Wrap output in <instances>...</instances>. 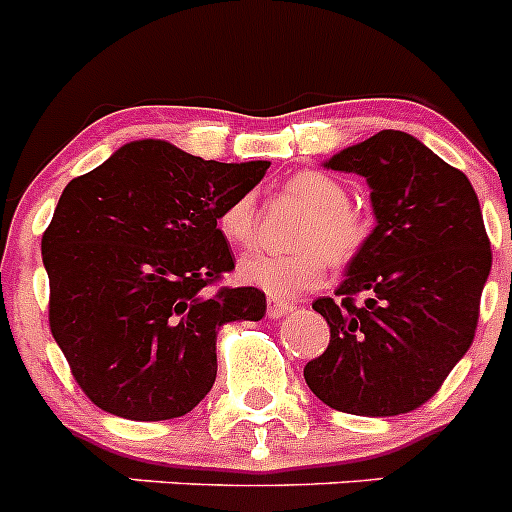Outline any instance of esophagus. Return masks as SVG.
<instances>
[{
  "mask_svg": "<svg viewBox=\"0 0 512 512\" xmlns=\"http://www.w3.org/2000/svg\"><path fill=\"white\" fill-rule=\"evenodd\" d=\"M292 302H284V300H277V297H269V302H266V310H269L271 318H282V315H287V312H292Z\"/></svg>",
  "mask_w": 512,
  "mask_h": 512,
  "instance_id": "34e87169",
  "label": "esophagus"
}]
</instances>
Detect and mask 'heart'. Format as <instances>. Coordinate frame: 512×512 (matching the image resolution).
Wrapping results in <instances>:
<instances>
[{"instance_id":"heart-1","label":"heart","mask_w":512,"mask_h":512,"mask_svg":"<svg viewBox=\"0 0 512 512\" xmlns=\"http://www.w3.org/2000/svg\"><path fill=\"white\" fill-rule=\"evenodd\" d=\"M284 194L307 207L297 225L295 251H248L238 264L248 284L266 289L274 297H297L320 287L328 277V261L348 266L364 253L372 238V220L351 205L346 182L328 171L305 169L284 182ZM220 233L233 246H248L256 238V202L241 194L217 217Z\"/></svg>"}]
</instances>
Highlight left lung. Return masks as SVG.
<instances>
[{
  "label": "left lung",
  "instance_id": "1",
  "mask_svg": "<svg viewBox=\"0 0 512 512\" xmlns=\"http://www.w3.org/2000/svg\"><path fill=\"white\" fill-rule=\"evenodd\" d=\"M325 166L364 176L377 228L336 300L312 302L330 343L307 361L305 382L341 413H410L441 390L474 341L492 266L477 194L400 130H382Z\"/></svg>",
  "mask_w": 512,
  "mask_h": 512
}]
</instances>
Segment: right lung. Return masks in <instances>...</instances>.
Wrapping results in <instances>:
<instances>
[{
    "label": "right lung",
    "instance_id": "1",
    "mask_svg": "<svg viewBox=\"0 0 512 512\" xmlns=\"http://www.w3.org/2000/svg\"><path fill=\"white\" fill-rule=\"evenodd\" d=\"M266 169L133 140L66 184L40 243L48 323L97 408L187 415L215 382L217 328L264 318L261 289L220 284L235 261L217 217Z\"/></svg>",
    "mask_w": 512,
    "mask_h": 512
}]
</instances>
